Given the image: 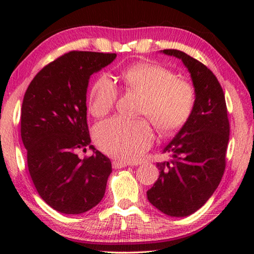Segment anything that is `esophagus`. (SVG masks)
Returning <instances> with one entry per match:
<instances>
[{
	"label": "esophagus",
	"instance_id": "1",
	"mask_svg": "<svg viewBox=\"0 0 254 254\" xmlns=\"http://www.w3.org/2000/svg\"><path fill=\"white\" fill-rule=\"evenodd\" d=\"M112 166H113L114 169H121V168H124V167H127V163L124 161L114 160L113 162H112Z\"/></svg>",
	"mask_w": 254,
	"mask_h": 254
}]
</instances>
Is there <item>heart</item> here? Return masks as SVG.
Instances as JSON below:
<instances>
[{
    "label": "heart",
    "mask_w": 254,
    "mask_h": 254,
    "mask_svg": "<svg viewBox=\"0 0 254 254\" xmlns=\"http://www.w3.org/2000/svg\"><path fill=\"white\" fill-rule=\"evenodd\" d=\"M124 87L143 96L140 114L147 117L161 134H171L185 126L194 111L196 89L190 81L154 63H140L123 69ZM119 92L106 75L95 80L89 92L88 110L103 117L113 109ZM94 140L103 152L124 161H134L153 142V132L145 120L112 118L94 128Z\"/></svg>",
    "instance_id": "b5f03b06"
}]
</instances>
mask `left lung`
Wrapping results in <instances>:
<instances>
[{"mask_svg": "<svg viewBox=\"0 0 254 254\" xmlns=\"http://www.w3.org/2000/svg\"><path fill=\"white\" fill-rule=\"evenodd\" d=\"M163 54L183 60L196 89L194 111L162 150L170 160L158 162L159 178L147 191L163 214L184 217L199 209L221 183L226 166L230 122L223 88L204 64L177 49Z\"/></svg>", "mask_w": 254, "mask_h": 254, "instance_id": "left-lung-1", "label": "left lung"}]
</instances>
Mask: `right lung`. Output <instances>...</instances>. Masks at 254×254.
Here are the masks:
<instances>
[{
	"mask_svg": "<svg viewBox=\"0 0 254 254\" xmlns=\"http://www.w3.org/2000/svg\"><path fill=\"white\" fill-rule=\"evenodd\" d=\"M117 54L69 51L34 76L21 109V137L38 194L60 213L76 215L100 203L112 173L111 160L93 145V156L76 152L91 144L87 126L88 79Z\"/></svg>",
	"mask_w": 254,
	"mask_h": 254,
	"instance_id": "add662e5",
	"label": "right lung"
}]
</instances>
